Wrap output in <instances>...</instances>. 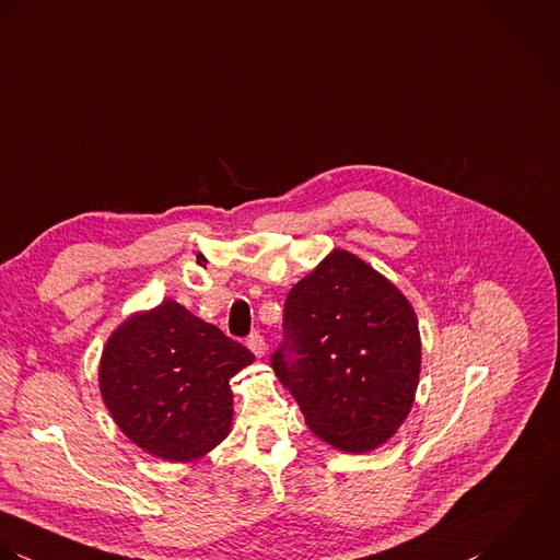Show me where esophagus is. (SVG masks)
Segmentation results:
<instances>
[{
  "label": "esophagus",
  "instance_id": "obj_1",
  "mask_svg": "<svg viewBox=\"0 0 560 560\" xmlns=\"http://www.w3.org/2000/svg\"><path fill=\"white\" fill-rule=\"evenodd\" d=\"M246 346L253 350L255 357H264L266 354V341L259 334H253V336L246 339Z\"/></svg>",
  "mask_w": 560,
  "mask_h": 560
}]
</instances>
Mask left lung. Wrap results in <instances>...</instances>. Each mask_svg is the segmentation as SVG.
<instances>
[{"instance_id": "left-lung-1", "label": "left lung", "mask_w": 560, "mask_h": 560, "mask_svg": "<svg viewBox=\"0 0 560 560\" xmlns=\"http://www.w3.org/2000/svg\"><path fill=\"white\" fill-rule=\"evenodd\" d=\"M420 359L418 318L405 294L336 248L290 290L270 363L314 435L361 454L407 420Z\"/></svg>"}]
</instances>
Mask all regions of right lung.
<instances>
[{
  "instance_id": "obj_1",
  "label": "right lung",
  "mask_w": 560,
  "mask_h": 560,
  "mask_svg": "<svg viewBox=\"0 0 560 560\" xmlns=\"http://www.w3.org/2000/svg\"><path fill=\"white\" fill-rule=\"evenodd\" d=\"M253 352L175 301L138 312L108 337L100 389L116 427L144 452L190 463L231 431L229 378Z\"/></svg>"
}]
</instances>
